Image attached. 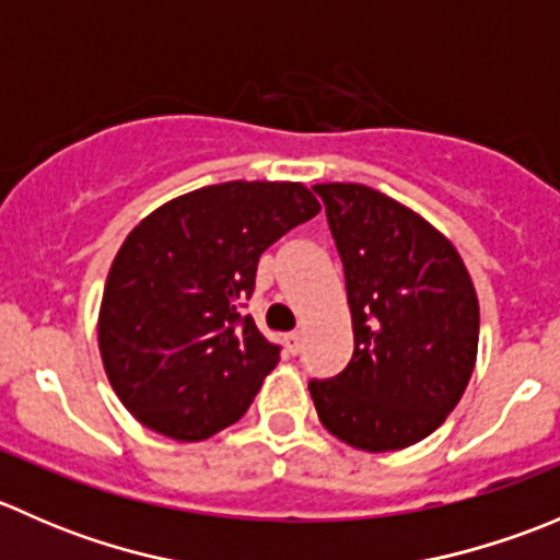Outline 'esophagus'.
Returning a JSON list of instances; mask_svg holds the SVG:
<instances>
[{
	"mask_svg": "<svg viewBox=\"0 0 560 560\" xmlns=\"http://www.w3.org/2000/svg\"><path fill=\"white\" fill-rule=\"evenodd\" d=\"M284 343H287V352L290 354H298L303 349V332L295 330V332H287L284 336Z\"/></svg>",
	"mask_w": 560,
	"mask_h": 560,
	"instance_id": "34e87169",
	"label": "esophagus"
}]
</instances>
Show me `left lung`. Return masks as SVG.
Returning <instances> with one entry per match:
<instances>
[{"mask_svg": "<svg viewBox=\"0 0 560 560\" xmlns=\"http://www.w3.org/2000/svg\"><path fill=\"white\" fill-rule=\"evenodd\" d=\"M343 262L354 352L312 380L319 422L363 453L431 436L477 365L479 301L453 241L404 202L363 184H316Z\"/></svg>", "mask_w": 560, "mask_h": 560, "instance_id": "left-lung-1", "label": "left lung"}]
</instances>
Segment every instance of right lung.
Segmentation results:
<instances>
[{"instance_id": "right-lung-1", "label": "right lung", "mask_w": 560, "mask_h": 560, "mask_svg": "<svg viewBox=\"0 0 560 560\" xmlns=\"http://www.w3.org/2000/svg\"><path fill=\"white\" fill-rule=\"evenodd\" d=\"M298 180H228L140 219L107 273L97 341L129 415L175 442H202L252 406L279 347L241 316L259 254L319 213Z\"/></svg>"}]
</instances>
